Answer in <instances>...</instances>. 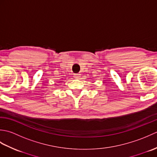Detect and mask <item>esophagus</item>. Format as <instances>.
Listing matches in <instances>:
<instances>
[{"instance_id": "34e87169", "label": "esophagus", "mask_w": 157, "mask_h": 157, "mask_svg": "<svg viewBox=\"0 0 157 157\" xmlns=\"http://www.w3.org/2000/svg\"><path fill=\"white\" fill-rule=\"evenodd\" d=\"M73 76H74V78L78 79V78H79V73H75V74L73 75Z\"/></svg>"}]
</instances>
